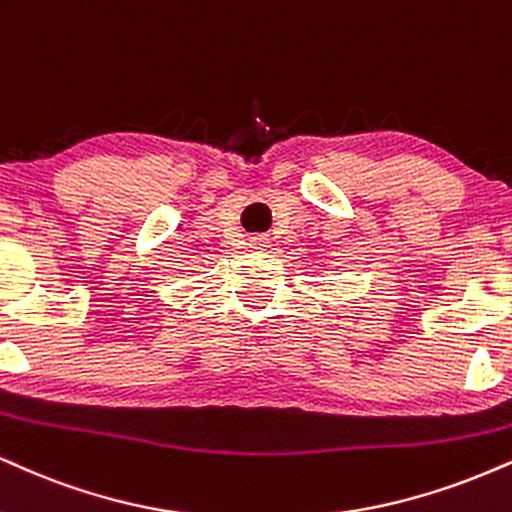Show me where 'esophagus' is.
<instances>
[{"label": "esophagus", "mask_w": 512, "mask_h": 512, "mask_svg": "<svg viewBox=\"0 0 512 512\" xmlns=\"http://www.w3.org/2000/svg\"><path fill=\"white\" fill-rule=\"evenodd\" d=\"M250 243H252V245H257V248H264V245H267L269 240H267V236H252Z\"/></svg>", "instance_id": "obj_1"}]
</instances>
